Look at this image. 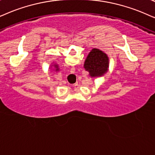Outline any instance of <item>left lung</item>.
Returning <instances> with one entry per match:
<instances>
[{
  "mask_svg": "<svg viewBox=\"0 0 155 155\" xmlns=\"http://www.w3.org/2000/svg\"><path fill=\"white\" fill-rule=\"evenodd\" d=\"M108 67V58L107 55L98 49H93L88 54L84 64V68L89 72L91 76L103 75Z\"/></svg>",
  "mask_w": 155,
  "mask_h": 155,
  "instance_id": "left-lung-1",
  "label": "left lung"
}]
</instances>
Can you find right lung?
Returning a JSON list of instances; mask_svg holds the SVG:
<instances>
[{
    "label": "right lung",
    "mask_w": 155,
    "mask_h": 155,
    "mask_svg": "<svg viewBox=\"0 0 155 155\" xmlns=\"http://www.w3.org/2000/svg\"><path fill=\"white\" fill-rule=\"evenodd\" d=\"M55 67H56V68H57V69H56V70H58V67H57V65H55Z\"/></svg>",
    "instance_id": "right-lung-1"
}]
</instances>
